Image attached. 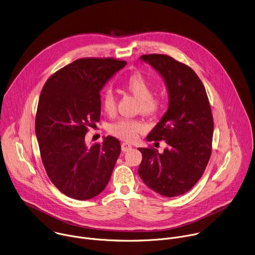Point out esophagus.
<instances>
[{"mask_svg": "<svg viewBox=\"0 0 255 255\" xmlns=\"http://www.w3.org/2000/svg\"><path fill=\"white\" fill-rule=\"evenodd\" d=\"M132 148L131 144L128 143V142H123L122 143V150L123 151H128V150H130Z\"/></svg>", "mask_w": 255, "mask_h": 255, "instance_id": "1", "label": "esophagus"}]
</instances>
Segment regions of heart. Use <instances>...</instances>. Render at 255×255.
<instances>
[{
  "instance_id": "b5f03b06",
  "label": "heart",
  "mask_w": 255,
  "mask_h": 255,
  "mask_svg": "<svg viewBox=\"0 0 255 255\" xmlns=\"http://www.w3.org/2000/svg\"><path fill=\"white\" fill-rule=\"evenodd\" d=\"M125 88L138 99L139 109L147 115H155L161 112L166 103V95L164 92L151 93V83L140 73L129 75L125 81ZM104 110L108 114H113L116 110V99L112 91L108 90L105 93L103 100ZM147 129V126L140 120L121 119L110 126V132L127 141H132L137 137V134Z\"/></svg>"
}]
</instances>
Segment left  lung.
Returning <instances> with one entry per match:
<instances>
[{
  "label": "left lung",
  "mask_w": 255,
  "mask_h": 255,
  "mask_svg": "<svg viewBox=\"0 0 255 255\" xmlns=\"http://www.w3.org/2000/svg\"><path fill=\"white\" fill-rule=\"evenodd\" d=\"M140 59L164 78L169 108L146 136L164 140L163 152L139 147L142 160L138 175L143 183L165 197L191 190L204 173L212 152L214 123L204 85L188 65L164 54L142 55Z\"/></svg>",
  "instance_id": "1"
}]
</instances>
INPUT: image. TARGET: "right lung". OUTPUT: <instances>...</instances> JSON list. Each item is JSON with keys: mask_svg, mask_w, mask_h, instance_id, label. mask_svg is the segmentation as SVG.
<instances>
[{"mask_svg": "<svg viewBox=\"0 0 255 255\" xmlns=\"http://www.w3.org/2000/svg\"><path fill=\"white\" fill-rule=\"evenodd\" d=\"M127 64L115 58H81L51 75L37 108L35 131L45 171L54 186L76 200L107 187L121 154L120 140L107 136L87 146L85 134L100 120V90Z\"/></svg>", "mask_w": 255, "mask_h": 255, "instance_id": "right-lung-1", "label": "right lung"}]
</instances>
